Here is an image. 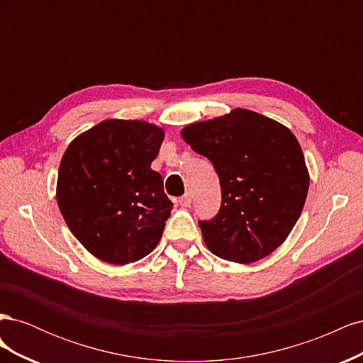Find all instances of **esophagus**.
<instances>
[{"label":"esophagus","mask_w":363,"mask_h":363,"mask_svg":"<svg viewBox=\"0 0 363 363\" xmlns=\"http://www.w3.org/2000/svg\"><path fill=\"white\" fill-rule=\"evenodd\" d=\"M179 203L183 207H189L191 203H192V195L191 194H184L183 196H180V199H179Z\"/></svg>","instance_id":"34e87169"}]
</instances>
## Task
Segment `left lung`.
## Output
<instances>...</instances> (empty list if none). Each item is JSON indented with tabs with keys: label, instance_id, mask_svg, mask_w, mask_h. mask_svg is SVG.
I'll use <instances>...</instances> for the list:
<instances>
[{
	"label": "left lung",
	"instance_id": "1",
	"mask_svg": "<svg viewBox=\"0 0 363 363\" xmlns=\"http://www.w3.org/2000/svg\"><path fill=\"white\" fill-rule=\"evenodd\" d=\"M191 148L212 162L223 201L211 221H199L215 256L251 263L279 248L298 221L309 171L292 131L268 116L235 108L182 130Z\"/></svg>",
	"mask_w": 363,
	"mask_h": 363
}]
</instances>
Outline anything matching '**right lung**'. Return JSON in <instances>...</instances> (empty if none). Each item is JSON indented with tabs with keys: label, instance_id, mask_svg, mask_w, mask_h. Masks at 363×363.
I'll list each match as a JSON object with an SVG mask.
<instances>
[{
	"label": "right lung",
	"instance_id": "1",
	"mask_svg": "<svg viewBox=\"0 0 363 363\" xmlns=\"http://www.w3.org/2000/svg\"><path fill=\"white\" fill-rule=\"evenodd\" d=\"M163 128L106 119L77 136L62 157L57 204L71 233L92 256L127 265L155 250L172 203L151 169Z\"/></svg>",
	"mask_w": 363,
	"mask_h": 363
}]
</instances>
